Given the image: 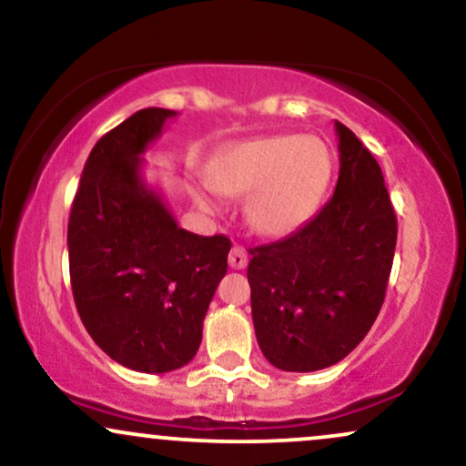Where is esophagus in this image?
I'll return each mask as SVG.
<instances>
[{"instance_id":"1","label":"esophagus","mask_w":466,"mask_h":466,"mask_svg":"<svg viewBox=\"0 0 466 466\" xmlns=\"http://www.w3.org/2000/svg\"><path fill=\"white\" fill-rule=\"evenodd\" d=\"M229 267L232 269H245L248 267V251H245L243 248H238V245H234L232 251H229Z\"/></svg>"}]
</instances>
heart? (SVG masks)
<instances>
[{
    "mask_svg": "<svg viewBox=\"0 0 466 466\" xmlns=\"http://www.w3.org/2000/svg\"><path fill=\"white\" fill-rule=\"evenodd\" d=\"M329 147L313 136H271L240 142L212 164V188L228 197H249L245 217L260 237L282 238L307 226L329 188ZM199 203H217L199 195Z\"/></svg>",
    "mask_w": 466,
    "mask_h": 466,
    "instance_id": "heart-1",
    "label": "heart"
}]
</instances>
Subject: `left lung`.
<instances>
[{
	"instance_id": "8db88e82",
	"label": "left lung",
	"mask_w": 466,
	"mask_h": 466,
	"mask_svg": "<svg viewBox=\"0 0 466 466\" xmlns=\"http://www.w3.org/2000/svg\"><path fill=\"white\" fill-rule=\"evenodd\" d=\"M333 197L291 237L249 249L256 339L271 366L313 372L341 361L381 311L397 215L372 153L335 120Z\"/></svg>"
}]
</instances>
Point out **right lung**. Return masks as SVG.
Here are the masks:
<instances>
[{"instance_id": "obj_1", "label": "right lung", "mask_w": 466, "mask_h": 466, "mask_svg": "<svg viewBox=\"0 0 466 466\" xmlns=\"http://www.w3.org/2000/svg\"><path fill=\"white\" fill-rule=\"evenodd\" d=\"M177 111L148 106L96 142L67 223L74 302L96 344L137 372L197 355L203 318L228 271V237L179 228L144 181L147 148Z\"/></svg>"}]
</instances>
